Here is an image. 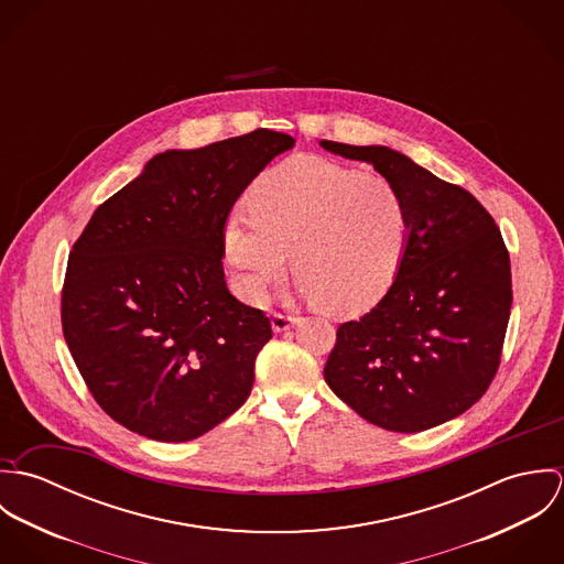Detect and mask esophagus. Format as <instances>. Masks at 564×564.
Here are the masks:
<instances>
[{"mask_svg":"<svg viewBox=\"0 0 564 564\" xmlns=\"http://www.w3.org/2000/svg\"><path fill=\"white\" fill-rule=\"evenodd\" d=\"M300 322L297 317H291V315H284V313H273V329L275 332H284V329H289L291 325H295V323Z\"/></svg>","mask_w":564,"mask_h":564,"instance_id":"1","label":"esophagus"}]
</instances>
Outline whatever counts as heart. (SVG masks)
<instances>
[{
	"label": "heart",
	"mask_w": 564,
	"mask_h": 564,
	"mask_svg": "<svg viewBox=\"0 0 564 564\" xmlns=\"http://www.w3.org/2000/svg\"><path fill=\"white\" fill-rule=\"evenodd\" d=\"M249 217L224 228L228 262L253 297L286 271V253L308 295L332 315L378 304L395 282L410 241V213L384 175L297 156L262 173Z\"/></svg>",
	"instance_id": "1"
}]
</instances>
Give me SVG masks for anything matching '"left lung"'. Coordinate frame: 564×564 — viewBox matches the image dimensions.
I'll return each mask as SVG.
<instances>
[{
    "label": "left lung",
    "instance_id": "left-lung-1",
    "mask_svg": "<svg viewBox=\"0 0 564 564\" xmlns=\"http://www.w3.org/2000/svg\"><path fill=\"white\" fill-rule=\"evenodd\" d=\"M373 164L408 204L410 241L387 295L336 329L323 376L369 423L391 432L441 425L488 391L512 304L510 253L482 204L395 150L322 141Z\"/></svg>",
    "mask_w": 564,
    "mask_h": 564
}]
</instances>
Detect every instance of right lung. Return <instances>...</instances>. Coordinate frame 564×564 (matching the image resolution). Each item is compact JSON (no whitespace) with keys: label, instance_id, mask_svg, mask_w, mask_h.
<instances>
[{"label":"right lung","instance_id":"obj_1","mask_svg":"<svg viewBox=\"0 0 564 564\" xmlns=\"http://www.w3.org/2000/svg\"><path fill=\"white\" fill-rule=\"evenodd\" d=\"M293 145L258 128L159 154L74 242L63 334L93 400L130 432L193 441L249 398L256 356L273 332L226 286L224 228L247 184Z\"/></svg>","mask_w":564,"mask_h":564}]
</instances>
